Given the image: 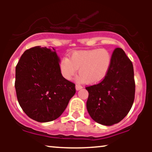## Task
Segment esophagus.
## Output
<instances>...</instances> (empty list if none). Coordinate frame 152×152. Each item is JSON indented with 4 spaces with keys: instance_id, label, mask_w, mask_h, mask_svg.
Instances as JSON below:
<instances>
[{
    "instance_id": "1",
    "label": "esophagus",
    "mask_w": 152,
    "mask_h": 152,
    "mask_svg": "<svg viewBox=\"0 0 152 152\" xmlns=\"http://www.w3.org/2000/svg\"><path fill=\"white\" fill-rule=\"evenodd\" d=\"M75 88H76L77 91H79V90H80L81 88H82V86H81V85H80V84H76Z\"/></svg>"
}]
</instances>
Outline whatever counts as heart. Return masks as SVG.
Masks as SVG:
<instances>
[{"label":"heart","mask_w":152,"mask_h":152,"mask_svg":"<svg viewBox=\"0 0 152 152\" xmlns=\"http://www.w3.org/2000/svg\"><path fill=\"white\" fill-rule=\"evenodd\" d=\"M111 64V55L105 49L76 51L60 62L61 72L66 80H70L79 69V80L94 84L105 77Z\"/></svg>","instance_id":"heart-1"}]
</instances>
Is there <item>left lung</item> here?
<instances>
[{
	"mask_svg": "<svg viewBox=\"0 0 152 152\" xmlns=\"http://www.w3.org/2000/svg\"><path fill=\"white\" fill-rule=\"evenodd\" d=\"M86 89L88 92L87 111L97 123L111 126L127 115L134 101L135 81L132 62L123 50H114L105 77Z\"/></svg>",
	"mask_w": 152,
	"mask_h": 152,
	"instance_id": "obj_1",
	"label": "left lung"
}]
</instances>
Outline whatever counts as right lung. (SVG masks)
<instances>
[{
    "label": "right lung",
    "instance_id": "add662e5",
    "mask_svg": "<svg viewBox=\"0 0 152 152\" xmlns=\"http://www.w3.org/2000/svg\"><path fill=\"white\" fill-rule=\"evenodd\" d=\"M53 48L36 46L26 50L16 66L18 102L27 115L39 122L55 120L75 93V84L62 76Z\"/></svg>",
    "mask_w": 152,
    "mask_h": 152
}]
</instances>
